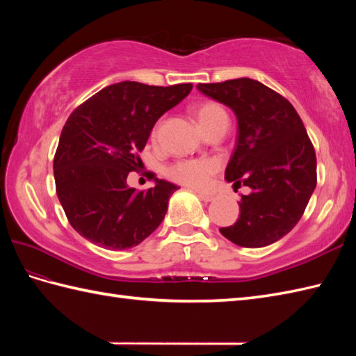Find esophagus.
I'll return each instance as SVG.
<instances>
[{
	"instance_id": "esophagus-1",
	"label": "esophagus",
	"mask_w": 356,
	"mask_h": 356,
	"mask_svg": "<svg viewBox=\"0 0 356 356\" xmlns=\"http://www.w3.org/2000/svg\"><path fill=\"white\" fill-rule=\"evenodd\" d=\"M199 199L203 202H213L216 199V194H208V193H199Z\"/></svg>"
}]
</instances>
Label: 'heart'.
I'll use <instances>...</instances> for the list:
<instances>
[{
	"mask_svg": "<svg viewBox=\"0 0 356 356\" xmlns=\"http://www.w3.org/2000/svg\"><path fill=\"white\" fill-rule=\"evenodd\" d=\"M194 116L203 128V131L209 130L218 122H226L228 115L220 104L213 101H205L194 108ZM161 124H157L153 130V138L159 134ZM220 168L216 159H194V161H180L168 168V176L179 184H184L191 188H205L209 184L213 174Z\"/></svg>",
	"mask_w": 356,
	"mask_h": 356,
	"instance_id": "heart-1",
	"label": "heart"
}]
</instances>
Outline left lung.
<instances>
[{
  "label": "left lung",
  "mask_w": 356,
  "mask_h": 356,
  "mask_svg": "<svg viewBox=\"0 0 356 356\" xmlns=\"http://www.w3.org/2000/svg\"><path fill=\"white\" fill-rule=\"evenodd\" d=\"M199 92L229 107L237 142L225 179L251 188L238 202V220L220 228L243 248H263L291 232L316 186V157L292 104L259 81L238 78L199 84Z\"/></svg>",
  "instance_id": "obj_1"
}]
</instances>
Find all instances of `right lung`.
<instances>
[{"label":"right lung","instance_id":"add662e5","mask_svg":"<svg viewBox=\"0 0 356 356\" xmlns=\"http://www.w3.org/2000/svg\"><path fill=\"white\" fill-rule=\"evenodd\" d=\"M193 84L170 87L124 81L102 88L74 110L53 161L56 194L73 229L92 243L122 251L138 246L162 223L179 186L153 179L136 191V171L157 119L185 99Z\"/></svg>","mask_w":356,"mask_h":356}]
</instances>
